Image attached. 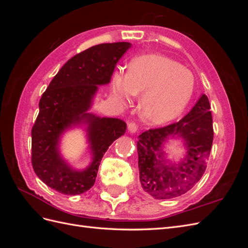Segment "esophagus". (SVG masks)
<instances>
[{
    "instance_id": "1",
    "label": "esophagus",
    "mask_w": 248,
    "mask_h": 248,
    "mask_svg": "<svg viewBox=\"0 0 248 248\" xmlns=\"http://www.w3.org/2000/svg\"><path fill=\"white\" fill-rule=\"evenodd\" d=\"M138 128H139V126H138L137 122L131 121V122H129V123H128V130H129L131 133H134V132H136V131L138 130Z\"/></svg>"
}]
</instances>
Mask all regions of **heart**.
Wrapping results in <instances>:
<instances>
[{"label": "heart", "mask_w": 248, "mask_h": 248, "mask_svg": "<svg viewBox=\"0 0 248 248\" xmlns=\"http://www.w3.org/2000/svg\"><path fill=\"white\" fill-rule=\"evenodd\" d=\"M194 91L192 73L174 60L146 55L132 60L128 72L117 70L111 78V92L121 104L136 95L140 117L147 122L161 124L178 117L190 101Z\"/></svg>", "instance_id": "1"}]
</instances>
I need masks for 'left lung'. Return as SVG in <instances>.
I'll return each mask as SVG.
<instances>
[{"label":"left lung","mask_w":248,"mask_h":248,"mask_svg":"<svg viewBox=\"0 0 248 248\" xmlns=\"http://www.w3.org/2000/svg\"><path fill=\"white\" fill-rule=\"evenodd\" d=\"M208 97L202 95L191 110L178 122L151 128L139 137L140 181L157 200L180 197L190 190L204 175L213 142V120ZM181 136L187 148L178 166L165 164L161 148L170 136Z\"/></svg>","instance_id":"1"}]
</instances>
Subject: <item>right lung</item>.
I'll return each mask as SVG.
<instances>
[{
  "mask_svg": "<svg viewBox=\"0 0 248 248\" xmlns=\"http://www.w3.org/2000/svg\"><path fill=\"white\" fill-rule=\"evenodd\" d=\"M131 46L128 42L102 43L73 56L51 79L39 101V114L32 128V166L50 188L76 196L94 185L104 153L123 136L126 123L115 118L88 114L98 85L108 84L117 62ZM89 124L94 157L87 170H72L57 151L58 139L71 124Z\"/></svg>",
  "mask_w": 248,
  "mask_h": 248,
  "instance_id": "1",
  "label": "right lung"
}]
</instances>
